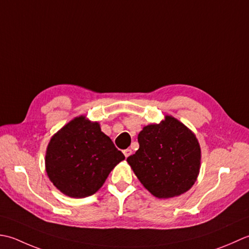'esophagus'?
<instances>
[{"mask_svg": "<svg viewBox=\"0 0 249 249\" xmlns=\"http://www.w3.org/2000/svg\"><path fill=\"white\" fill-rule=\"evenodd\" d=\"M131 154H132V150H131V149H129V148L124 150V155L125 158H128L129 156H131Z\"/></svg>", "mask_w": 249, "mask_h": 249, "instance_id": "obj_1", "label": "esophagus"}]
</instances>
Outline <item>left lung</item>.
<instances>
[{"label":"left lung","mask_w":249,"mask_h":249,"mask_svg":"<svg viewBox=\"0 0 249 249\" xmlns=\"http://www.w3.org/2000/svg\"><path fill=\"white\" fill-rule=\"evenodd\" d=\"M138 141L140 148L126 161L146 189L165 199L191 188L199 174L201 149L186 125L166 116L160 124L144 126Z\"/></svg>","instance_id":"8db88e82"}]
</instances>
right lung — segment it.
I'll return each instance as SVG.
<instances>
[{
  "mask_svg": "<svg viewBox=\"0 0 249 249\" xmlns=\"http://www.w3.org/2000/svg\"><path fill=\"white\" fill-rule=\"evenodd\" d=\"M124 159L100 124L80 116L53 136L45 161L49 179L61 192L86 197L103 186L110 171Z\"/></svg>",
  "mask_w": 249,
  "mask_h": 249,
  "instance_id": "1",
  "label": "right lung"
}]
</instances>
